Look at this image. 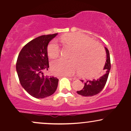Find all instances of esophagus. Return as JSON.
I'll return each mask as SVG.
<instances>
[{
    "instance_id": "34e87169",
    "label": "esophagus",
    "mask_w": 131,
    "mask_h": 131,
    "mask_svg": "<svg viewBox=\"0 0 131 131\" xmlns=\"http://www.w3.org/2000/svg\"><path fill=\"white\" fill-rule=\"evenodd\" d=\"M66 76V77H67V78H70V79H74V78H71L70 76H67V75H65V76Z\"/></svg>"
}]
</instances>
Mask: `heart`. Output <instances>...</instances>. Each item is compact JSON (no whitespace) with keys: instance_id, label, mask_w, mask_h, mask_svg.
<instances>
[{"instance_id":"obj_1","label":"heart","mask_w":131,"mask_h":131,"mask_svg":"<svg viewBox=\"0 0 131 131\" xmlns=\"http://www.w3.org/2000/svg\"><path fill=\"white\" fill-rule=\"evenodd\" d=\"M60 41L64 46L73 49L71 60L58 58L52 61L50 67L53 74L70 76L79 70L81 75L91 78L100 73L105 60V50L101 44L81 33L66 34L60 37ZM47 53L50 58L59 55L60 48L55 40L48 44Z\"/></svg>"}]
</instances>
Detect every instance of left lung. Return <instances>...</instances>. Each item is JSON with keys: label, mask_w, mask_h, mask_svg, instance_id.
Listing matches in <instances>:
<instances>
[{"label": "left lung", "mask_w": 131, "mask_h": 131, "mask_svg": "<svg viewBox=\"0 0 131 131\" xmlns=\"http://www.w3.org/2000/svg\"><path fill=\"white\" fill-rule=\"evenodd\" d=\"M105 50H106V61L105 63L104 68H103L104 70L103 74L98 79L87 81L86 82H84V86L83 89L81 91H77V93L79 95L84 96V97H91V96L98 94L104 88L106 81H107L110 70L111 68L109 51L106 47H105ZM81 81L84 82L83 81Z\"/></svg>", "instance_id": "left-lung-1"}]
</instances>
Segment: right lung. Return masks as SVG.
<instances>
[{
	"instance_id": "obj_1",
	"label": "right lung",
	"mask_w": 131,
	"mask_h": 131,
	"mask_svg": "<svg viewBox=\"0 0 131 131\" xmlns=\"http://www.w3.org/2000/svg\"><path fill=\"white\" fill-rule=\"evenodd\" d=\"M57 35H43L36 37L23 47L18 57L16 69L21 85L28 94L37 99L50 96L56 91L58 79L43 75L48 70L47 53L48 43Z\"/></svg>"
}]
</instances>
